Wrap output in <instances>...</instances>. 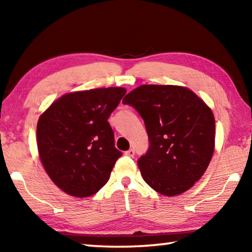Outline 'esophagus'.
<instances>
[{
  "mask_svg": "<svg viewBox=\"0 0 252 252\" xmlns=\"http://www.w3.org/2000/svg\"><path fill=\"white\" fill-rule=\"evenodd\" d=\"M125 155L127 156V157H130V158H133V156H134V150H133V149H130V150L126 151Z\"/></svg>",
  "mask_w": 252,
  "mask_h": 252,
  "instance_id": "esophagus-1",
  "label": "esophagus"
}]
</instances>
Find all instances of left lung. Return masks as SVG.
Segmentation results:
<instances>
[{
  "mask_svg": "<svg viewBox=\"0 0 252 252\" xmlns=\"http://www.w3.org/2000/svg\"><path fill=\"white\" fill-rule=\"evenodd\" d=\"M123 103L144 120L150 147L138 161L143 180L153 190L176 197L206 172L215 151L212 110L193 91L180 85H140Z\"/></svg>",
  "mask_w": 252,
  "mask_h": 252,
  "instance_id": "obj_1",
  "label": "left lung"
}]
</instances>
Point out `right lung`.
Instances as JSON below:
<instances>
[{
  "mask_svg": "<svg viewBox=\"0 0 252 252\" xmlns=\"http://www.w3.org/2000/svg\"><path fill=\"white\" fill-rule=\"evenodd\" d=\"M126 93L125 88L69 92L41 114L37 151L51 180L65 193L85 198L106 182L122 153L114 147L108 119Z\"/></svg>",
  "mask_w": 252,
  "mask_h": 252,
  "instance_id": "1",
  "label": "right lung"
}]
</instances>
